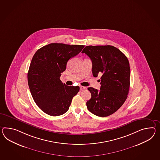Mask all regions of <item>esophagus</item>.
Instances as JSON below:
<instances>
[{
    "mask_svg": "<svg viewBox=\"0 0 160 160\" xmlns=\"http://www.w3.org/2000/svg\"><path fill=\"white\" fill-rule=\"evenodd\" d=\"M80 90H86V89H87L86 87H82V86H81V87H80Z\"/></svg>",
    "mask_w": 160,
    "mask_h": 160,
    "instance_id": "esophagus-1",
    "label": "esophagus"
}]
</instances>
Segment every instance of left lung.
Instances as JSON below:
<instances>
[{"label": "left lung", "mask_w": 160, "mask_h": 160, "mask_svg": "<svg viewBox=\"0 0 160 160\" xmlns=\"http://www.w3.org/2000/svg\"><path fill=\"white\" fill-rule=\"evenodd\" d=\"M82 53L87 55L92 61L94 77L102 74L99 91L88 88L91 98L87 102V107L97 116H109L127 98L130 86L128 60L120 50L109 45L86 46Z\"/></svg>", "instance_id": "8db88e82"}]
</instances>
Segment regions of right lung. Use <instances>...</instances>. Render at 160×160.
<instances>
[{
  "label": "right lung",
  "instance_id": "add662e5",
  "mask_svg": "<svg viewBox=\"0 0 160 160\" xmlns=\"http://www.w3.org/2000/svg\"><path fill=\"white\" fill-rule=\"evenodd\" d=\"M83 45L51 43L33 55L28 73V82L36 105L44 113L58 116L66 113L78 86H66L60 80L71 58L82 51Z\"/></svg>",
  "mask_w": 160,
  "mask_h": 160
}]
</instances>
